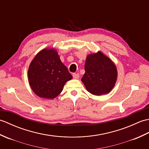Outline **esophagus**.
Masks as SVG:
<instances>
[{"instance_id": "esophagus-1", "label": "esophagus", "mask_w": 149, "mask_h": 149, "mask_svg": "<svg viewBox=\"0 0 149 149\" xmlns=\"http://www.w3.org/2000/svg\"><path fill=\"white\" fill-rule=\"evenodd\" d=\"M73 77H74L75 79H77L79 77V74H73Z\"/></svg>"}]
</instances>
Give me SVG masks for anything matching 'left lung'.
Segmentation results:
<instances>
[{"instance_id":"8db88e82","label":"left lung","mask_w":149,"mask_h":149,"mask_svg":"<svg viewBox=\"0 0 149 149\" xmlns=\"http://www.w3.org/2000/svg\"><path fill=\"white\" fill-rule=\"evenodd\" d=\"M84 68L81 81L88 92L99 96L109 93L115 86L118 76L116 66L101 51L87 56Z\"/></svg>"}]
</instances>
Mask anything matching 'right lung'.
<instances>
[{
	"label": "right lung",
	"instance_id": "1",
	"mask_svg": "<svg viewBox=\"0 0 149 149\" xmlns=\"http://www.w3.org/2000/svg\"><path fill=\"white\" fill-rule=\"evenodd\" d=\"M28 81L37 96L53 99L61 92L64 85L72 79L56 50L44 49L37 54L28 69Z\"/></svg>",
	"mask_w": 149,
	"mask_h": 149
}]
</instances>
